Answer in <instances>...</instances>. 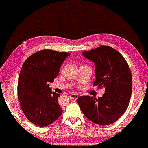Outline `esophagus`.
<instances>
[{
    "instance_id": "1",
    "label": "esophagus",
    "mask_w": 148,
    "mask_h": 148,
    "mask_svg": "<svg viewBox=\"0 0 148 148\" xmlns=\"http://www.w3.org/2000/svg\"><path fill=\"white\" fill-rule=\"evenodd\" d=\"M70 98H71L72 100H77L79 98V95L77 94H71L69 95Z\"/></svg>"
}]
</instances>
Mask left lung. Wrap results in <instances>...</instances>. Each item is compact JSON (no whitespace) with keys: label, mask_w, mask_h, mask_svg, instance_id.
Masks as SVG:
<instances>
[{"label":"left lung","mask_w":148,"mask_h":148,"mask_svg":"<svg viewBox=\"0 0 148 148\" xmlns=\"http://www.w3.org/2000/svg\"><path fill=\"white\" fill-rule=\"evenodd\" d=\"M82 54L96 66L94 86L104 88L105 93L98 99L80 96L77 102L89 120L100 125L112 124L129 106L132 92L130 69L124 57L110 46H101Z\"/></svg>","instance_id":"left-lung-1"}]
</instances>
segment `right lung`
<instances>
[{"mask_svg": "<svg viewBox=\"0 0 148 148\" xmlns=\"http://www.w3.org/2000/svg\"><path fill=\"white\" fill-rule=\"evenodd\" d=\"M70 54L40 50L30 56L22 66L18 98L24 114L37 126H48L61 116L62 110L58 103L60 95L52 92L48 84L54 82L62 63Z\"/></svg>", "mask_w": 148, "mask_h": 148, "instance_id": "obj_1", "label": "right lung"}]
</instances>
